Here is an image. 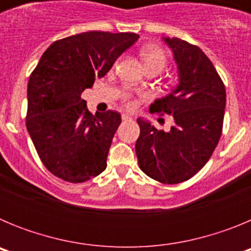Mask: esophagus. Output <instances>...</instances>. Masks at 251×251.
<instances>
[{
  "mask_svg": "<svg viewBox=\"0 0 251 251\" xmlns=\"http://www.w3.org/2000/svg\"><path fill=\"white\" fill-rule=\"evenodd\" d=\"M122 119H123V121H130V119H132V115L122 114Z\"/></svg>",
  "mask_w": 251,
  "mask_h": 251,
  "instance_id": "obj_1",
  "label": "esophagus"
}]
</instances>
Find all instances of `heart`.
Masks as SVG:
<instances>
[{
    "mask_svg": "<svg viewBox=\"0 0 251 251\" xmlns=\"http://www.w3.org/2000/svg\"><path fill=\"white\" fill-rule=\"evenodd\" d=\"M141 57L145 63L146 69H156L161 73L167 65V55L165 50L156 45L145 46L141 50ZM122 100L128 109H134L138 105V99L129 92L124 93Z\"/></svg>",
    "mask_w": 251,
    "mask_h": 251,
    "instance_id": "obj_1",
    "label": "heart"
}]
</instances>
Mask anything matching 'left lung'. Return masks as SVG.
Wrapping results in <instances>:
<instances>
[{
    "mask_svg": "<svg viewBox=\"0 0 251 251\" xmlns=\"http://www.w3.org/2000/svg\"><path fill=\"white\" fill-rule=\"evenodd\" d=\"M178 66L176 89L151 104L150 110L174 117L175 126L163 132L138 118L136 142L138 165L151 178L174 185L191 178L210 159L223 132L225 85L216 69L196 45L166 37Z\"/></svg>",
    "mask_w": 251,
    "mask_h": 251,
    "instance_id": "left-lung-1",
    "label": "left lung"
}]
</instances>
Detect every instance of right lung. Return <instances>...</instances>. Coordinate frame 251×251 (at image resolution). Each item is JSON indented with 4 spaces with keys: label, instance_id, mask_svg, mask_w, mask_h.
<instances>
[{
    "label": "right lung",
    "instance_id": "add662e5",
    "mask_svg": "<svg viewBox=\"0 0 251 251\" xmlns=\"http://www.w3.org/2000/svg\"><path fill=\"white\" fill-rule=\"evenodd\" d=\"M138 39L133 32L73 35L51 44L31 73L26 127L40 159L54 176L80 183L105 170L121 114L106 110L93 115L81 93Z\"/></svg>",
    "mask_w": 251,
    "mask_h": 251
}]
</instances>
